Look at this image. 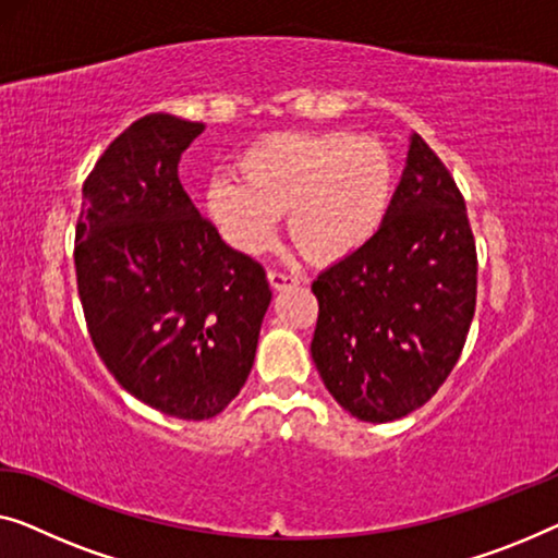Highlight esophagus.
Wrapping results in <instances>:
<instances>
[{
    "label": "esophagus",
    "instance_id": "1",
    "mask_svg": "<svg viewBox=\"0 0 558 558\" xmlns=\"http://www.w3.org/2000/svg\"><path fill=\"white\" fill-rule=\"evenodd\" d=\"M268 280L276 290L298 286V282H301V280H298V276H293V272H286V270H268Z\"/></svg>",
    "mask_w": 558,
    "mask_h": 558
}]
</instances>
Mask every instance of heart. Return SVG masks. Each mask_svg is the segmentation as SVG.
I'll return each mask as SVG.
<instances>
[{"instance_id": "1", "label": "heart", "mask_w": 558, "mask_h": 558, "mask_svg": "<svg viewBox=\"0 0 558 558\" xmlns=\"http://www.w3.org/2000/svg\"><path fill=\"white\" fill-rule=\"evenodd\" d=\"M238 174L205 190L222 238L260 253L286 215L288 238L315 263L361 251L384 226L396 185L388 147L351 132H280L247 149Z\"/></svg>"}]
</instances>
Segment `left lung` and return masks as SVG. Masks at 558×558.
I'll list each match as a JSON object with an SVG mask.
<instances>
[{"label": "left lung", "instance_id": "1", "mask_svg": "<svg viewBox=\"0 0 558 558\" xmlns=\"http://www.w3.org/2000/svg\"><path fill=\"white\" fill-rule=\"evenodd\" d=\"M476 270L461 190L413 132L384 226L313 280L311 353L330 396L368 423L428 403L463 351Z\"/></svg>", "mask_w": 558, "mask_h": 558}]
</instances>
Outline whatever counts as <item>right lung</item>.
<instances>
[{
	"instance_id": "right-lung-1",
	"label": "right lung",
	"mask_w": 558,
	"mask_h": 558,
	"mask_svg": "<svg viewBox=\"0 0 558 558\" xmlns=\"http://www.w3.org/2000/svg\"><path fill=\"white\" fill-rule=\"evenodd\" d=\"M205 130L165 112L132 122L82 185L74 270L87 330L114 380L149 409L205 421L251 376L270 286L222 243L178 178Z\"/></svg>"
}]
</instances>
